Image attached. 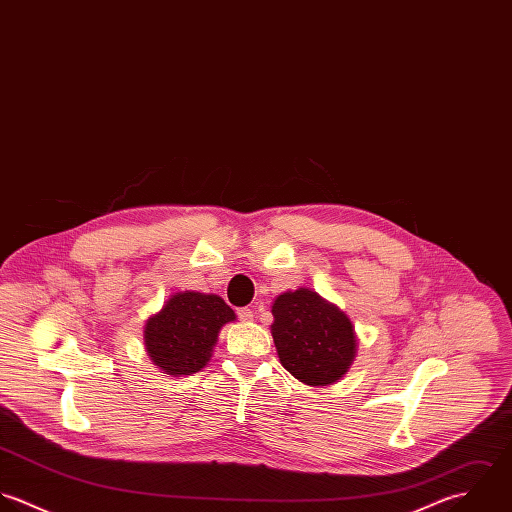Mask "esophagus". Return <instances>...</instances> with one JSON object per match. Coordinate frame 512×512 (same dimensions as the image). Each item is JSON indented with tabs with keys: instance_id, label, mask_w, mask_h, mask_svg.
<instances>
[{
	"instance_id": "34e87169",
	"label": "esophagus",
	"mask_w": 512,
	"mask_h": 512,
	"mask_svg": "<svg viewBox=\"0 0 512 512\" xmlns=\"http://www.w3.org/2000/svg\"><path fill=\"white\" fill-rule=\"evenodd\" d=\"M238 318H240L242 322H252L254 314H252V310H248V308H240V310H238Z\"/></svg>"
}]
</instances>
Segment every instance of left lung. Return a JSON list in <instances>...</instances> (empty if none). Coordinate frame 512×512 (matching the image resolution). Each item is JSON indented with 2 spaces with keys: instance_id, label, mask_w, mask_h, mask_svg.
Listing matches in <instances>:
<instances>
[{
  "instance_id": "obj_1",
  "label": "left lung",
  "mask_w": 512,
  "mask_h": 512,
  "mask_svg": "<svg viewBox=\"0 0 512 512\" xmlns=\"http://www.w3.org/2000/svg\"><path fill=\"white\" fill-rule=\"evenodd\" d=\"M270 326L284 369L312 387L340 381L357 355L351 320L310 288L288 290L272 304Z\"/></svg>"
}]
</instances>
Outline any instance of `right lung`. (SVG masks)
<instances>
[{
	"label": "right lung",
	"instance_id": "1",
	"mask_svg": "<svg viewBox=\"0 0 512 512\" xmlns=\"http://www.w3.org/2000/svg\"><path fill=\"white\" fill-rule=\"evenodd\" d=\"M230 322H236V314L220 296L174 292L145 322V349L163 373L192 375L208 365L222 326Z\"/></svg>",
	"mask_w": 512,
	"mask_h": 512
}]
</instances>
